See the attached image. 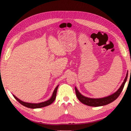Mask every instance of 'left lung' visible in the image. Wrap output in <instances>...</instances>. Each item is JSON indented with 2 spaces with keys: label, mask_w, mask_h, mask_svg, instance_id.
Masks as SVG:
<instances>
[{
  "label": "left lung",
  "mask_w": 131,
  "mask_h": 131,
  "mask_svg": "<svg viewBox=\"0 0 131 131\" xmlns=\"http://www.w3.org/2000/svg\"><path fill=\"white\" fill-rule=\"evenodd\" d=\"M128 78V72L127 75L123 83H122L119 89L115 92L114 94L109 95V96L101 97V98H91V97H86L84 95H82L80 92L79 91L77 88L75 87V91H76V96L78 98L79 100L83 103L84 105H86L89 106H93V107H98V106H105L106 105H108L110 103L113 102L120 95L121 92L123 90V88L124 87V85L127 81V80Z\"/></svg>",
  "instance_id": "left-lung-1"
}]
</instances>
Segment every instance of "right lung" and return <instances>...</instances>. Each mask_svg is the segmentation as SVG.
Wrapping results in <instances>:
<instances>
[{
	"instance_id": "1",
	"label": "right lung",
	"mask_w": 131,
	"mask_h": 131,
	"mask_svg": "<svg viewBox=\"0 0 131 131\" xmlns=\"http://www.w3.org/2000/svg\"><path fill=\"white\" fill-rule=\"evenodd\" d=\"M58 85H57L56 88H55L54 92L52 93V95L51 97H50V99H48V100L46 101L45 102H43L38 103H28V102H23V101L20 100V99L18 98L17 97L15 96L14 95H13V96L14 97V98L16 99V100L19 103H20L22 105L25 106L26 107L30 108H41L45 107V106H48L51 104L53 102L55 101V98H56V95H57V92L58 88Z\"/></svg>"
}]
</instances>
